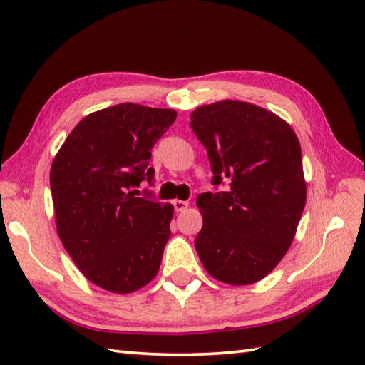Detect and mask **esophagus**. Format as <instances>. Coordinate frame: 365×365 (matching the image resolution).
<instances>
[{
  "label": "esophagus",
  "mask_w": 365,
  "mask_h": 365,
  "mask_svg": "<svg viewBox=\"0 0 365 365\" xmlns=\"http://www.w3.org/2000/svg\"><path fill=\"white\" fill-rule=\"evenodd\" d=\"M188 202L187 200H174V208H175V212H183V210H187L188 208Z\"/></svg>",
  "instance_id": "obj_1"
}]
</instances>
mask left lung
Segmentation results:
<instances>
[{"instance_id": "left-lung-1", "label": "left lung", "mask_w": 365, "mask_h": 365, "mask_svg": "<svg viewBox=\"0 0 365 365\" xmlns=\"http://www.w3.org/2000/svg\"><path fill=\"white\" fill-rule=\"evenodd\" d=\"M190 125L207 147L213 183L232 178L227 191L197 197L199 259L220 282H259L289 251L306 205L298 136L273 111L242 100L199 106Z\"/></svg>"}]
</instances>
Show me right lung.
Listing matches in <instances>:
<instances>
[{"instance_id": "obj_1", "label": "right lung", "mask_w": 365, "mask_h": 365, "mask_svg": "<svg viewBox=\"0 0 365 365\" xmlns=\"http://www.w3.org/2000/svg\"><path fill=\"white\" fill-rule=\"evenodd\" d=\"M177 118L170 108L119 103L88 114L53 160L56 230L83 276L111 293H133L158 274L173 204L144 196L152 147Z\"/></svg>"}]
</instances>
